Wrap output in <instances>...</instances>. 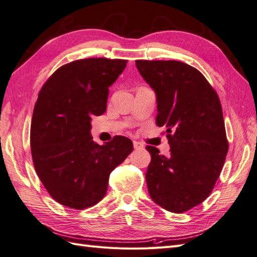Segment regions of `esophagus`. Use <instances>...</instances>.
<instances>
[{"mask_svg":"<svg viewBox=\"0 0 257 257\" xmlns=\"http://www.w3.org/2000/svg\"><path fill=\"white\" fill-rule=\"evenodd\" d=\"M133 146H134V149H136V150L143 149V148H144V145L141 144V143H138V142H133Z\"/></svg>","mask_w":257,"mask_h":257,"instance_id":"esophagus-1","label":"esophagus"}]
</instances>
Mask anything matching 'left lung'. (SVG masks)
Here are the masks:
<instances>
[{
  "mask_svg": "<svg viewBox=\"0 0 257 257\" xmlns=\"http://www.w3.org/2000/svg\"><path fill=\"white\" fill-rule=\"evenodd\" d=\"M136 67L157 95V125L167 130L170 154L147 146L146 180L155 204L181 213L210 195L228 143L216 92L196 68L179 61L137 60Z\"/></svg>",
  "mask_w": 257,
  "mask_h": 257,
  "instance_id": "1",
  "label": "left lung"
}]
</instances>
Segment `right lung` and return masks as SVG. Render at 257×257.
Wrapping results in <instances>:
<instances>
[{
  "label": "right lung",
  "mask_w": 257,
  "mask_h": 257,
  "mask_svg": "<svg viewBox=\"0 0 257 257\" xmlns=\"http://www.w3.org/2000/svg\"><path fill=\"white\" fill-rule=\"evenodd\" d=\"M126 60L90 58L61 66L38 94L31 123V152L37 176L61 205L82 210L103 199L112 170L133 151L124 136L97 145L92 115L107 108L109 87Z\"/></svg>",
  "instance_id": "right-lung-1"
}]
</instances>
